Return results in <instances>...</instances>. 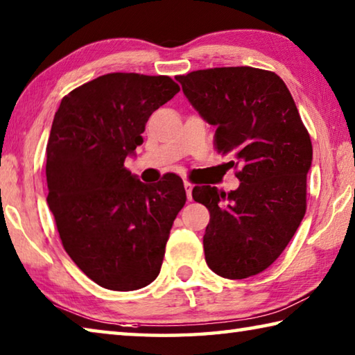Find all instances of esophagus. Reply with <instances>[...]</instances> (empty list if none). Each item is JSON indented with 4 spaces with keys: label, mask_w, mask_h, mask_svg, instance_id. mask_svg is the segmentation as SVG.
<instances>
[{
    "label": "esophagus",
    "mask_w": 355,
    "mask_h": 355,
    "mask_svg": "<svg viewBox=\"0 0 355 355\" xmlns=\"http://www.w3.org/2000/svg\"><path fill=\"white\" fill-rule=\"evenodd\" d=\"M184 191H186V196H188V200L192 199V188H194V184L189 183V182H184Z\"/></svg>",
    "instance_id": "1"
}]
</instances>
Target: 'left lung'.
Here are the masks:
<instances>
[{"mask_svg": "<svg viewBox=\"0 0 355 355\" xmlns=\"http://www.w3.org/2000/svg\"><path fill=\"white\" fill-rule=\"evenodd\" d=\"M175 80L200 117L216 127L214 146L239 167L238 189H192L209 222L207 264L220 277L248 279L277 260L305 214L313 148L286 84L274 71L218 67Z\"/></svg>", "mask_w": 355, "mask_h": 355, "instance_id": "8db88e82", "label": "left lung"}]
</instances>
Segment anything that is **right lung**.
Listing matches in <instances>:
<instances>
[{"instance_id":"right-lung-1","label":"right lung","mask_w":355,"mask_h":355,"mask_svg":"<svg viewBox=\"0 0 355 355\" xmlns=\"http://www.w3.org/2000/svg\"><path fill=\"white\" fill-rule=\"evenodd\" d=\"M180 91L169 76L107 73L62 98L46 144V203L62 245L95 284L133 291L158 277L186 202L183 180L125 169L148 117Z\"/></svg>"}]
</instances>
